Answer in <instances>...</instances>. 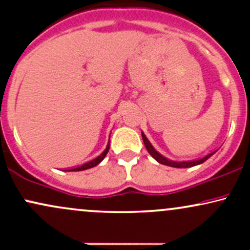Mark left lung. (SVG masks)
I'll return each mask as SVG.
<instances>
[{
	"mask_svg": "<svg viewBox=\"0 0 250 250\" xmlns=\"http://www.w3.org/2000/svg\"><path fill=\"white\" fill-rule=\"evenodd\" d=\"M142 139H143V143H145L146 148H147L148 153L151 155V156L154 157L155 160H156L157 162L161 163V165H165V166H169V167H174V168H190V167H194V166H197V165H201V163H203L205 161H207L209 157L211 156L214 153H210L208 155H206L205 157H202V159L200 160H194V161H183V162H176V161H171V160H168L167 157H165L163 155H161L159 153L157 150H155V148L151 146V143L149 142V140L146 137V135L142 133Z\"/></svg>",
	"mask_w": 250,
	"mask_h": 250,
	"instance_id": "1",
	"label": "left lung"
}]
</instances>
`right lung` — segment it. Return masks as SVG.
<instances>
[{
  "instance_id": "add662e5",
  "label": "right lung",
  "mask_w": 250,
  "mask_h": 250,
  "mask_svg": "<svg viewBox=\"0 0 250 250\" xmlns=\"http://www.w3.org/2000/svg\"><path fill=\"white\" fill-rule=\"evenodd\" d=\"M109 140H110V136H109ZM109 147H110V141L108 142V145H107V147H105L104 151H103V153H102L101 155H100V156L95 157V159H94V160H91V161H89V162H85V163H83L82 166H79V167L71 168V169H69V170H67V171H81V170H85V169H89V168H93V167H95V166L99 165V163L101 162L103 159H104V157H105V155H107V153H108V151H109Z\"/></svg>"
}]
</instances>
